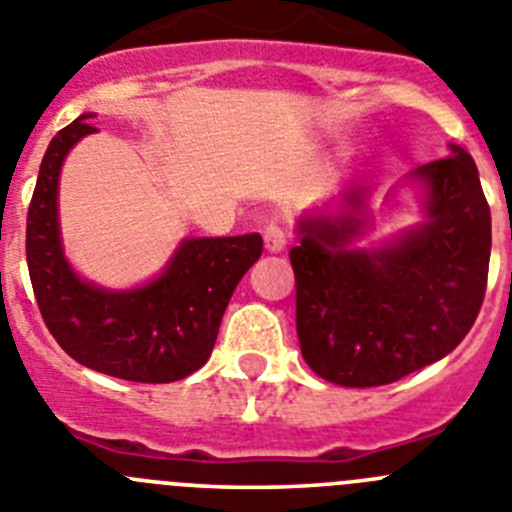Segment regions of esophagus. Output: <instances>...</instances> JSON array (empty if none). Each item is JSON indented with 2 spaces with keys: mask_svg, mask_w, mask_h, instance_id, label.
Listing matches in <instances>:
<instances>
[{
  "mask_svg": "<svg viewBox=\"0 0 512 512\" xmlns=\"http://www.w3.org/2000/svg\"><path fill=\"white\" fill-rule=\"evenodd\" d=\"M262 239H265V250L273 252V255L283 252L285 245H288V237H285V232L278 224H267L265 232H262Z\"/></svg>",
  "mask_w": 512,
  "mask_h": 512,
  "instance_id": "34e87169",
  "label": "esophagus"
}]
</instances>
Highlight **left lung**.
<instances>
[{"label": "left lung", "instance_id": "8db88e82", "mask_svg": "<svg viewBox=\"0 0 512 512\" xmlns=\"http://www.w3.org/2000/svg\"><path fill=\"white\" fill-rule=\"evenodd\" d=\"M403 178L421 196L423 222L380 245L372 186L298 216L296 329L306 365L342 388H375L434 365L472 329L487 285L492 224L472 155L449 145ZM385 206H398V188Z\"/></svg>", "mask_w": 512, "mask_h": 512}]
</instances>
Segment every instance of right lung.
<instances>
[{
	"mask_svg": "<svg viewBox=\"0 0 512 512\" xmlns=\"http://www.w3.org/2000/svg\"><path fill=\"white\" fill-rule=\"evenodd\" d=\"M91 112L50 140L27 211V267L45 326L76 362L130 382H176L206 365L242 275L260 260L262 237H186L147 283L112 290L68 262L58 186L68 153L94 135Z\"/></svg>",
	"mask_w": 512,
	"mask_h": 512,
	"instance_id": "right-lung-1",
	"label": "right lung"
}]
</instances>
